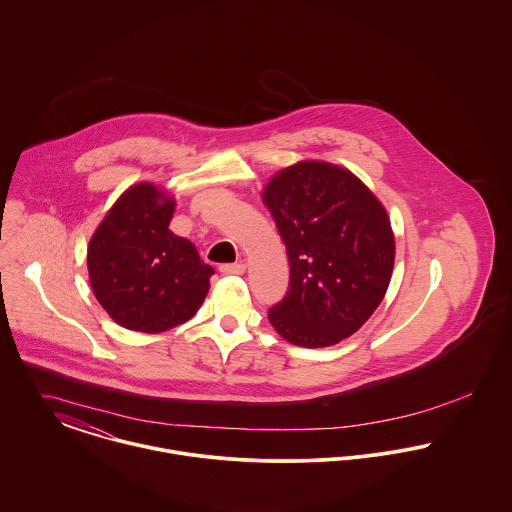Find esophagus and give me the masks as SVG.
<instances>
[{"mask_svg":"<svg viewBox=\"0 0 512 512\" xmlns=\"http://www.w3.org/2000/svg\"><path fill=\"white\" fill-rule=\"evenodd\" d=\"M220 271L224 275H243L245 273V263H231V265H222Z\"/></svg>","mask_w":512,"mask_h":512,"instance_id":"obj_1","label":"esophagus"}]
</instances>
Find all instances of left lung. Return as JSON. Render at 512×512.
I'll return each instance as SVG.
<instances>
[{
    "mask_svg": "<svg viewBox=\"0 0 512 512\" xmlns=\"http://www.w3.org/2000/svg\"><path fill=\"white\" fill-rule=\"evenodd\" d=\"M290 265L286 296L269 310L284 340L328 347L355 334L393 277L395 235L379 198L343 167L300 161L261 192Z\"/></svg>",
    "mask_w": 512,
    "mask_h": 512,
    "instance_id": "obj_1",
    "label": "left lung"
}]
</instances>
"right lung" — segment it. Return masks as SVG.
Instances as JSON below:
<instances>
[{"instance_id":"1","label":"right lung","mask_w":512,"mask_h":512,"mask_svg":"<svg viewBox=\"0 0 512 512\" xmlns=\"http://www.w3.org/2000/svg\"><path fill=\"white\" fill-rule=\"evenodd\" d=\"M176 200L153 182L129 186L88 243L92 290L119 326L159 334L202 306L214 269L169 224Z\"/></svg>"}]
</instances>
